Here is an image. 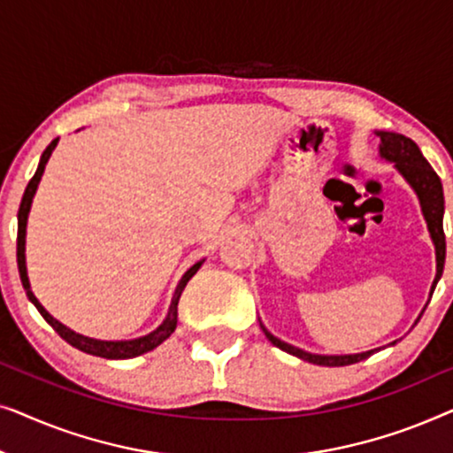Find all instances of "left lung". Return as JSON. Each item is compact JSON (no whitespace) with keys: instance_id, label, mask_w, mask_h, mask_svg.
<instances>
[{"instance_id":"left-lung-1","label":"left lung","mask_w":453,"mask_h":453,"mask_svg":"<svg viewBox=\"0 0 453 453\" xmlns=\"http://www.w3.org/2000/svg\"><path fill=\"white\" fill-rule=\"evenodd\" d=\"M381 138L380 152L386 160H392L395 163V169H398L408 183L412 185V189L417 191L420 206H423V214L426 220V226H429L431 239L435 243L437 251V276L435 282H433V290L437 287V280L443 274V264H445V233H443V188L441 181H439V175L433 171V166L426 163L423 152L418 150V146L414 144L411 138L402 134H392V132H377ZM264 327V326H262ZM265 338L270 340L272 344L282 349L288 355H295L303 358V361H309L313 365H324V367H344V365H352L358 361H365V358L373 355V350L361 352V355H344V357H321V355H311V352H305L301 349H295L264 327Z\"/></svg>"}]
</instances>
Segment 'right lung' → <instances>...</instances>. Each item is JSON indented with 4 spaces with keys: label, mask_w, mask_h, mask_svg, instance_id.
Masks as SVG:
<instances>
[{
    "label": "right lung",
    "mask_w": 453,
    "mask_h": 453,
    "mask_svg": "<svg viewBox=\"0 0 453 453\" xmlns=\"http://www.w3.org/2000/svg\"><path fill=\"white\" fill-rule=\"evenodd\" d=\"M58 140L55 138L51 144L45 148V152H42L41 157V163L36 166V173L30 179L27 189H24V196H22V202H20V210H18V245H16V256H18V270H20V280H22V287L27 290V296L30 301L35 303V307L39 309V313L45 318V321L49 326L53 327L55 332L59 334L61 338L65 340L67 344H72L73 349L82 350V352H88V355H95V357H103V358H132V357H140L144 355V352L157 349L160 342H165L166 338L171 336L173 332H175L177 327V303H179V296H181L185 284L189 282V278L196 274L197 270H200L202 262H197L191 265V268L185 272L181 280L177 284V290L175 295H173V301H171V307H169V313H166V319L160 324L157 330L148 334V336H142V338H135V340H119V342H104V340H95V338H88V336H82V334H76L72 332L70 327H65L64 324H59L58 319L53 318V315H49L45 311V307L41 305L39 299L33 295V290H30V282H28V276H27V259H24V243H27V220H28V212H30V203H33V197H35V191H36V185H39L41 177H42V171H45V165L49 157H51L53 148L58 146Z\"/></svg>",
    "instance_id": "obj_1"
}]
</instances>
